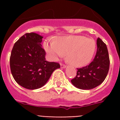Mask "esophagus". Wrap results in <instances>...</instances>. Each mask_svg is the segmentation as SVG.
Here are the masks:
<instances>
[{"label":"esophagus","mask_w":120,"mask_h":120,"mask_svg":"<svg viewBox=\"0 0 120 120\" xmlns=\"http://www.w3.org/2000/svg\"><path fill=\"white\" fill-rule=\"evenodd\" d=\"M60 67L62 68H65L67 67V66L65 65H64V64H60Z\"/></svg>","instance_id":"esophagus-1"}]
</instances>
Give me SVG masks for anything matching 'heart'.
Returning <instances> with one entry per match:
<instances>
[{"mask_svg": "<svg viewBox=\"0 0 120 120\" xmlns=\"http://www.w3.org/2000/svg\"><path fill=\"white\" fill-rule=\"evenodd\" d=\"M44 48L53 60L65 55L66 60L75 67H82L91 62L97 44L93 39L82 35L58 37L51 43L45 41Z\"/></svg>", "mask_w": 120, "mask_h": 120, "instance_id": "obj_1", "label": "heart"}]
</instances>
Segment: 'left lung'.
Wrapping results in <instances>:
<instances>
[{
	"mask_svg": "<svg viewBox=\"0 0 120 120\" xmlns=\"http://www.w3.org/2000/svg\"><path fill=\"white\" fill-rule=\"evenodd\" d=\"M97 45V53L93 61L88 65L77 68V76L71 80L73 85L79 89H93L102 83L107 76L110 67L108 49L100 38Z\"/></svg>",
	"mask_w": 120,
	"mask_h": 120,
	"instance_id": "left-lung-1",
	"label": "left lung"
}]
</instances>
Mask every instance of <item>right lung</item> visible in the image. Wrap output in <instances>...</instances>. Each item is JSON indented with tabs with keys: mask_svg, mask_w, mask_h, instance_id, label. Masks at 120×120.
<instances>
[{
	"mask_svg": "<svg viewBox=\"0 0 120 120\" xmlns=\"http://www.w3.org/2000/svg\"><path fill=\"white\" fill-rule=\"evenodd\" d=\"M43 37L27 33L16 41L10 58L11 73L14 80L22 87L35 90L46 84L59 64L47 62L41 47Z\"/></svg>",
	"mask_w": 120,
	"mask_h": 120,
	"instance_id": "obj_1",
	"label": "right lung"
}]
</instances>
